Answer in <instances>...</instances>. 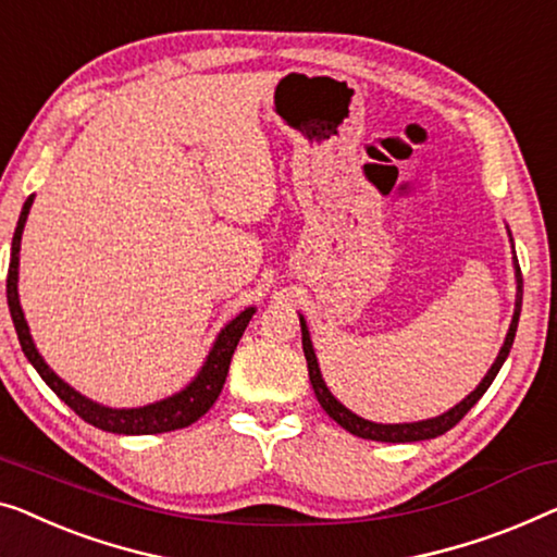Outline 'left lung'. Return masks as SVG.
Segmentation results:
<instances>
[{"label":"left lung","mask_w":557,"mask_h":557,"mask_svg":"<svg viewBox=\"0 0 557 557\" xmlns=\"http://www.w3.org/2000/svg\"><path fill=\"white\" fill-rule=\"evenodd\" d=\"M507 236L512 240V233L507 231ZM515 251V246H512ZM515 265V311H512V321H510V329H507L505 334V342L499 346L497 351V359L493 361V367L487 369V374L482 376V382L474 386V389L467 394L462 401H457L453 409H447V412H442L437 417H430V419H419V422H399V424H382V422H372V419H364L359 414H354L349 407H344L342 401H338L332 389H329L324 376H321V369H319V359H317V351H313V344H311V334H309V326H306V319L298 313V321H301V344H304V357H306V364H309V379H311V386H313V394H317L319 405L324 407V412L334 419L336 424H342L346 432L357 434L361 440H374V442H422V440H434L440 437V434H445L447 430H453V426L462 419L470 409L478 405L482 394L490 389V384H493V379L497 376L499 367L505 364L507 354L512 349V342H515V332H518V321H520V309H522V273H520V263L518 259H512Z\"/></svg>","instance_id":"8db88e82"}]
</instances>
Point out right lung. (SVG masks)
Listing matches in <instances>:
<instances>
[{
	"instance_id": "right-lung-1",
	"label": "right lung",
	"mask_w": 557,
	"mask_h": 557,
	"mask_svg": "<svg viewBox=\"0 0 557 557\" xmlns=\"http://www.w3.org/2000/svg\"><path fill=\"white\" fill-rule=\"evenodd\" d=\"M35 203V196L24 200L17 228H14L12 238V256H10V273H7V304H10V313L14 321V332H17L20 346L24 357L29 359V364L37 369V374L45 379V384L58 394V397L67 405L72 412L79 414L87 424L98 426V430L112 432V434H160V432H173L183 430L193 422H198L208 409L213 407V401L219 399V394L228 376L231 357L236 351V346L244 336L248 321L256 313V306H248L238 313L236 319H231L225 324L215 342L208 351L203 367L198 369V374L183 386L181 392L171 394V397L150 401L143 407H104L100 401H95L85 394H79L75 386H70L64 379L52 372L42 354L35 346V338L29 334V324L24 319L22 304H20V246H22V233L24 223H27L29 208Z\"/></svg>"
}]
</instances>
